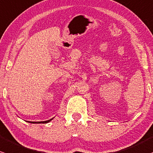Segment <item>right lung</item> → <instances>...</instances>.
Listing matches in <instances>:
<instances>
[{
	"mask_svg": "<svg viewBox=\"0 0 153 153\" xmlns=\"http://www.w3.org/2000/svg\"><path fill=\"white\" fill-rule=\"evenodd\" d=\"M52 119H53V118L50 119V120H46V121H41V122H32V121H30V123H48V122L51 121Z\"/></svg>",
	"mask_w": 153,
	"mask_h": 153,
	"instance_id": "right-lung-1",
	"label": "right lung"
}]
</instances>
